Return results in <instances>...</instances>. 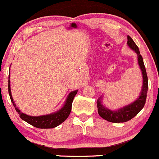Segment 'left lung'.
Segmentation results:
<instances>
[{
    "instance_id": "1",
    "label": "left lung",
    "mask_w": 159,
    "mask_h": 159,
    "mask_svg": "<svg viewBox=\"0 0 159 159\" xmlns=\"http://www.w3.org/2000/svg\"><path fill=\"white\" fill-rule=\"evenodd\" d=\"M127 45L132 50L137 54L138 64L143 74V86H142L141 93L139 98L133 103L126 106L120 107L117 110H111L105 107L102 103V97H100L99 99L97 101V107H98V113L103 119L109 122L112 123H124L134 118L139 111L143 108L146 104V95L148 92V77L146 74V67L143 63V57L139 52V48L136 45L132 39L127 35Z\"/></svg>"
}]
</instances>
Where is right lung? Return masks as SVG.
<instances>
[{"mask_svg": "<svg viewBox=\"0 0 159 159\" xmlns=\"http://www.w3.org/2000/svg\"><path fill=\"white\" fill-rule=\"evenodd\" d=\"M8 92H9L10 98L13 103V106L15 107L16 111L20 114V117L22 120H25L28 124H31L33 127L40 128V129H50V128H54L57 127L61 124H62L64 120H66L70 115L71 111V108H72V103L73 98H74L75 95L77 93L78 90H75V91L71 92L68 95L67 98H66L65 104L64 106L61 107L59 111L54 112V113L47 114V115H42V116H30L27 115L23 112L20 111V109L16 107L14 102H13V97L11 95V83H10V75H9V80H8Z\"/></svg>", "mask_w": 159, "mask_h": 159, "instance_id": "1", "label": "right lung"}]
</instances>
